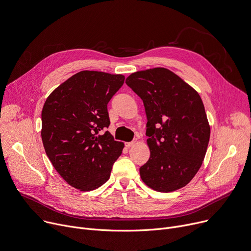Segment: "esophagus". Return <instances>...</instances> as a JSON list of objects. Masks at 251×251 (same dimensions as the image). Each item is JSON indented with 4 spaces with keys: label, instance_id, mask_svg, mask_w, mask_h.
<instances>
[{
    "label": "esophagus",
    "instance_id": "34e87169",
    "mask_svg": "<svg viewBox=\"0 0 251 251\" xmlns=\"http://www.w3.org/2000/svg\"><path fill=\"white\" fill-rule=\"evenodd\" d=\"M136 143H137V140H133V141H131V142L125 143V146H126L127 148H130V147H132L133 145H135Z\"/></svg>",
    "mask_w": 251,
    "mask_h": 251
}]
</instances>
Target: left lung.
<instances>
[{"mask_svg": "<svg viewBox=\"0 0 251 251\" xmlns=\"http://www.w3.org/2000/svg\"><path fill=\"white\" fill-rule=\"evenodd\" d=\"M126 84L143 101L149 160L140 167L144 183L159 192L187 185L206 154L210 126L196 91L165 68L132 73Z\"/></svg>", "mask_w": 251, "mask_h": 251, "instance_id": "8db88e82", "label": "left lung"}]
</instances>
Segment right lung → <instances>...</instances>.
<instances>
[{"label":"right lung","mask_w":251,"mask_h":251,"mask_svg":"<svg viewBox=\"0 0 251 251\" xmlns=\"http://www.w3.org/2000/svg\"><path fill=\"white\" fill-rule=\"evenodd\" d=\"M125 77L81 71L49 95L42 110V141L54 168L68 184L94 190L110 178L112 166L124 148L106 131L107 104Z\"/></svg>","instance_id":"1"}]
</instances>
